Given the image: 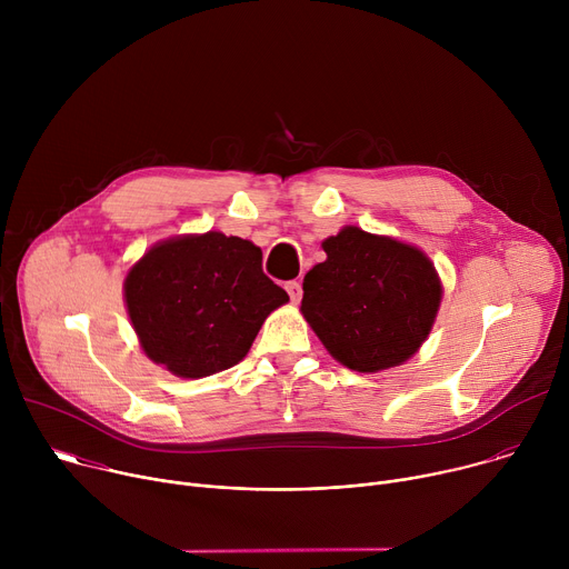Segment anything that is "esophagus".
<instances>
[{"label":"esophagus","instance_id":"34e87169","mask_svg":"<svg viewBox=\"0 0 569 569\" xmlns=\"http://www.w3.org/2000/svg\"><path fill=\"white\" fill-rule=\"evenodd\" d=\"M286 290H288V295H290V299H292L295 303L301 299V292H303V290H301V283H299V281H288V283H286Z\"/></svg>","mask_w":569,"mask_h":569}]
</instances>
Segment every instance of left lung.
I'll return each mask as SVG.
<instances>
[{
    "label": "left lung",
    "instance_id": "left-lung-1",
    "mask_svg": "<svg viewBox=\"0 0 569 569\" xmlns=\"http://www.w3.org/2000/svg\"><path fill=\"white\" fill-rule=\"evenodd\" d=\"M327 261L303 277L301 312L353 371H380L412 358L428 338L441 283L430 259L393 238L345 227L321 242Z\"/></svg>",
    "mask_w": 569,
    "mask_h": 569
}]
</instances>
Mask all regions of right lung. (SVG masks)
Returning a JSON list of instances; mask_svg holds the SVG:
<instances>
[{
    "label": "right lung",
    "instance_id": "1",
    "mask_svg": "<svg viewBox=\"0 0 569 569\" xmlns=\"http://www.w3.org/2000/svg\"><path fill=\"white\" fill-rule=\"evenodd\" d=\"M261 263L254 242L220 231L148 250L123 286L146 356L182 378L238 365L266 317L288 301Z\"/></svg>",
    "mask_w": 569,
    "mask_h": 569
}]
</instances>
